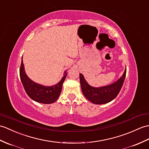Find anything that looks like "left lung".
I'll return each mask as SVG.
<instances>
[{
  "instance_id": "obj_1",
  "label": "left lung",
  "mask_w": 149,
  "mask_h": 149,
  "mask_svg": "<svg viewBox=\"0 0 149 149\" xmlns=\"http://www.w3.org/2000/svg\"><path fill=\"white\" fill-rule=\"evenodd\" d=\"M126 69L123 76L113 84L100 88H93L86 81L82 74H79L82 93L85 97L95 104H104L111 102L118 95L126 77Z\"/></svg>"
}]
</instances>
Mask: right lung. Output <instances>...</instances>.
Instances as JSON below:
<instances>
[{
	"mask_svg": "<svg viewBox=\"0 0 149 149\" xmlns=\"http://www.w3.org/2000/svg\"><path fill=\"white\" fill-rule=\"evenodd\" d=\"M67 74V72H65L64 76L58 84L47 87L30 80L25 74L23 60H22V63L19 68L20 79L26 94L34 101L44 104H50L56 101L60 95L62 85L66 78Z\"/></svg>",
	"mask_w": 149,
	"mask_h": 149,
	"instance_id": "1",
	"label": "right lung"
}]
</instances>
